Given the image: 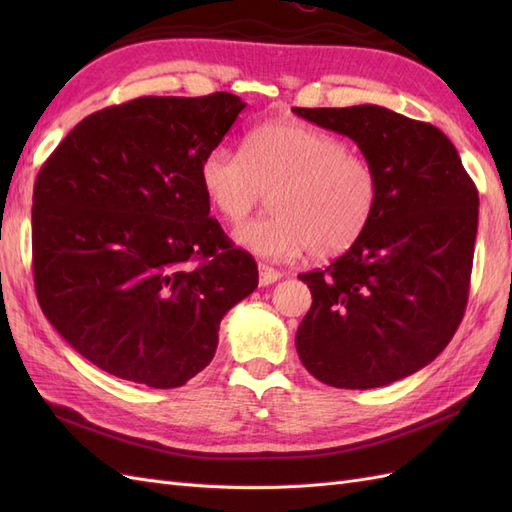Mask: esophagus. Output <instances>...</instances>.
I'll return each instance as SVG.
<instances>
[{
    "label": "esophagus",
    "mask_w": 512,
    "mask_h": 512,
    "mask_svg": "<svg viewBox=\"0 0 512 512\" xmlns=\"http://www.w3.org/2000/svg\"><path fill=\"white\" fill-rule=\"evenodd\" d=\"M280 277H282V273L273 269V267H269V265H265V262H260V265H258V284L260 286H271V284L280 280Z\"/></svg>",
    "instance_id": "obj_1"
}]
</instances>
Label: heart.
I'll return each instance as SVG.
<instances>
[{
  "label": "heart",
  "mask_w": 512,
  "mask_h": 512,
  "mask_svg": "<svg viewBox=\"0 0 512 512\" xmlns=\"http://www.w3.org/2000/svg\"><path fill=\"white\" fill-rule=\"evenodd\" d=\"M200 188L226 222L239 224L267 192L275 213L235 228L243 250L290 260L342 256L365 235L380 203V177L342 136L299 119H273L247 132L243 153L211 149Z\"/></svg>",
  "instance_id": "obj_1"
}]
</instances>
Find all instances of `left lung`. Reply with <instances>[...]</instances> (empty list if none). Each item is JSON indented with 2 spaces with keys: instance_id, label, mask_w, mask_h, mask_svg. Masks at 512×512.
Instances as JSON below:
<instances>
[{
  "instance_id": "obj_1",
  "label": "left lung",
  "mask_w": 512,
  "mask_h": 512,
  "mask_svg": "<svg viewBox=\"0 0 512 512\" xmlns=\"http://www.w3.org/2000/svg\"><path fill=\"white\" fill-rule=\"evenodd\" d=\"M344 134L376 166L365 235L324 271L299 275L312 307L297 331L305 369L337 389H378L429 365L468 303L478 192L436 126L378 104L292 108Z\"/></svg>"
}]
</instances>
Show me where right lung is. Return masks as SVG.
<instances>
[{"label":"right lung","mask_w":512,"mask_h":512,"mask_svg":"<svg viewBox=\"0 0 512 512\" xmlns=\"http://www.w3.org/2000/svg\"><path fill=\"white\" fill-rule=\"evenodd\" d=\"M245 106L226 91L108 106L40 168L38 301L57 333L106 374L151 389L183 386L211 363L228 309L256 290L254 258L209 218L200 188V164Z\"/></svg>","instance_id":"obj_1"}]
</instances>
